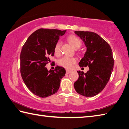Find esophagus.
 I'll return each mask as SVG.
<instances>
[{"label": "esophagus", "mask_w": 129, "mask_h": 129, "mask_svg": "<svg viewBox=\"0 0 129 129\" xmlns=\"http://www.w3.org/2000/svg\"><path fill=\"white\" fill-rule=\"evenodd\" d=\"M72 71L71 70H68V69H66V73L67 74H69L70 73H71Z\"/></svg>", "instance_id": "obj_1"}]
</instances>
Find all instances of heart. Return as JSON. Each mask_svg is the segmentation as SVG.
<instances>
[{
    "label": "heart",
    "instance_id": "heart-1",
    "mask_svg": "<svg viewBox=\"0 0 129 129\" xmlns=\"http://www.w3.org/2000/svg\"><path fill=\"white\" fill-rule=\"evenodd\" d=\"M68 41L73 47L76 50L81 47L82 44L81 41L77 37L71 35L68 37ZM61 42L58 41L55 44L54 48V52L56 55L59 56L61 54ZM76 62V58L68 56H64L58 60V64L66 69H71Z\"/></svg>",
    "mask_w": 129,
    "mask_h": 129
}]
</instances>
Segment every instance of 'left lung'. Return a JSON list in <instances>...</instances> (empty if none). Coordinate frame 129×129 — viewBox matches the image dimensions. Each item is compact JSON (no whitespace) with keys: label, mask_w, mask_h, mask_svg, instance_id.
<instances>
[{"label":"left lung","mask_w":129,"mask_h":129,"mask_svg":"<svg viewBox=\"0 0 129 129\" xmlns=\"http://www.w3.org/2000/svg\"><path fill=\"white\" fill-rule=\"evenodd\" d=\"M74 33L83 41L87 48L78 64L80 67L88 66L89 71L86 73L77 71L79 78L74 87L79 94L93 97L102 92L111 77L114 66L112 49L95 33L75 31Z\"/></svg>","instance_id":"1"}]
</instances>
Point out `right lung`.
Returning a JSON list of instances; mask_svg holds the SVG:
<instances>
[{"mask_svg":"<svg viewBox=\"0 0 129 129\" xmlns=\"http://www.w3.org/2000/svg\"><path fill=\"white\" fill-rule=\"evenodd\" d=\"M67 30L40 29L29 36L20 54V72L25 85L34 95L46 98L56 93L65 76L64 68L56 67L48 71L46 67L60 37Z\"/></svg>","mask_w":129,"mask_h":129,"instance_id":"1","label":"right lung"}]
</instances>
